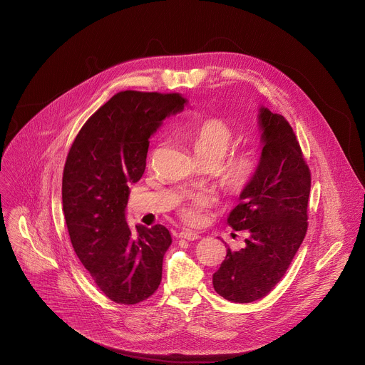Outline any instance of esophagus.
Here are the masks:
<instances>
[{
  "instance_id": "1",
  "label": "esophagus",
  "mask_w": 365,
  "mask_h": 365,
  "mask_svg": "<svg viewBox=\"0 0 365 365\" xmlns=\"http://www.w3.org/2000/svg\"><path fill=\"white\" fill-rule=\"evenodd\" d=\"M179 238H180V240H187V241H195V240H199L200 235H199V232L185 230V231L179 232Z\"/></svg>"
}]
</instances>
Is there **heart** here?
<instances>
[{
    "mask_svg": "<svg viewBox=\"0 0 365 365\" xmlns=\"http://www.w3.org/2000/svg\"><path fill=\"white\" fill-rule=\"evenodd\" d=\"M196 159L200 163L212 162L217 166L234 144L232 127L222 118L207 117L190 125L185 134ZM259 170V154L254 148H241L232 153L220 168V178L224 187L232 193L245 192L255 180ZM215 199L210 193H189L179 206L180 220L189 225H199L205 220V212L214 205Z\"/></svg>",
    "mask_w": 365,
    "mask_h": 365,
    "instance_id": "heart-1",
    "label": "heart"
}]
</instances>
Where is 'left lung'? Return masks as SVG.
I'll use <instances>...</instances> for the list:
<instances>
[{"label": "left lung", "mask_w": 365, "mask_h": 365, "mask_svg": "<svg viewBox=\"0 0 365 365\" xmlns=\"http://www.w3.org/2000/svg\"><path fill=\"white\" fill-rule=\"evenodd\" d=\"M263 153L254 183L241 193L228 217L235 231H247L241 250H227L214 274L224 299L250 303L267 296L286 274L307 231L310 169L289 121L267 108L259 111Z\"/></svg>", "instance_id": "obj_1"}]
</instances>
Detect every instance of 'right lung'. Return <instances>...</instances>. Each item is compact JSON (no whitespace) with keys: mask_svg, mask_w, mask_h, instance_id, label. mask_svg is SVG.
Returning a JSON list of instances; mask_svg holds the SVG:
<instances>
[{"mask_svg":"<svg viewBox=\"0 0 365 365\" xmlns=\"http://www.w3.org/2000/svg\"><path fill=\"white\" fill-rule=\"evenodd\" d=\"M180 93L121 91L75 137L63 169V214L72 247L101 292L120 304L147 300L162 282L172 244L166 227L125 221L128 185L145 170L148 138L180 111Z\"/></svg>","mask_w":365,"mask_h":365,"instance_id":"1","label":"right lung"}]
</instances>
